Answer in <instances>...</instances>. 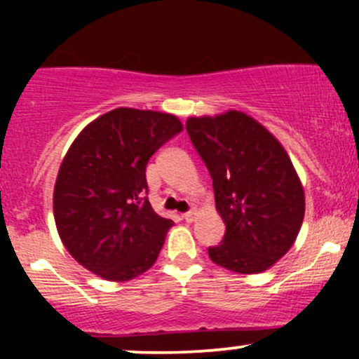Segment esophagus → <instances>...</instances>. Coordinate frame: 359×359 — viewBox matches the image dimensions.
<instances>
[{"label":"esophagus","instance_id":"obj_1","mask_svg":"<svg viewBox=\"0 0 359 359\" xmlns=\"http://www.w3.org/2000/svg\"><path fill=\"white\" fill-rule=\"evenodd\" d=\"M196 209H192V211H189V212H185V214H182V217L187 222H192L194 219H196Z\"/></svg>","mask_w":359,"mask_h":359}]
</instances>
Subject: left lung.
<instances>
[{"label":"left lung","mask_w":359,"mask_h":359,"mask_svg":"<svg viewBox=\"0 0 359 359\" xmlns=\"http://www.w3.org/2000/svg\"><path fill=\"white\" fill-rule=\"evenodd\" d=\"M185 130L211 174L226 224L209 257L236 273L269 270L294 245L306 212L302 184L287 151L240 111L189 118Z\"/></svg>","instance_id":"1"}]
</instances>
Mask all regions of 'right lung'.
I'll return each instance as SVG.
<instances>
[{"instance_id": "right-lung-1", "label": "right lung", "mask_w": 359, "mask_h": 359, "mask_svg": "<svg viewBox=\"0 0 359 359\" xmlns=\"http://www.w3.org/2000/svg\"><path fill=\"white\" fill-rule=\"evenodd\" d=\"M180 131L174 114L118 108L74 140L57 175L53 216L62 243L82 266L125 282L154 265L174 222L150 205L145 170Z\"/></svg>"}]
</instances>
